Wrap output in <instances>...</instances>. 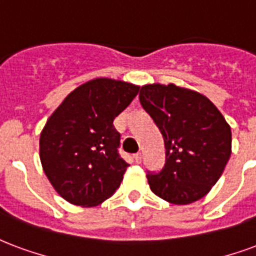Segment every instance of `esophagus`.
Wrapping results in <instances>:
<instances>
[{
    "instance_id": "1",
    "label": "esophagus",
    "mask_w": 256,
    "mask_h": 256,
    "mask_svg": "<svg viewBox=\"0 0 256 256\" xmlns=\"http://www.w3.org/2000/svg\"><path fill=\"white\" fill-rule=\"evenodd\" d=\"M134 160H136L137 164H140V162H142V154H141V153H136V154H134Z\"/></svg>"
}]
</instances>
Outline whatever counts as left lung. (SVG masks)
<instances>
[{"label": "left lung", "mask_w": 256, "mask_h": 256, "mask_svg": "<svg viewBox=\"0 0 256 256\" xmlns=\"http://www.w3.org/2000/svg\"><path fill=\"white\" fill-rule=\"evenodd\" d=\"M140 102L166 145V166L148 174L150 190L170 204L188 205L214 186L232 152L230 126L206 96L175 84H148Z\"/></svg>", "instance_id": "8db88e82"}]
</instances>
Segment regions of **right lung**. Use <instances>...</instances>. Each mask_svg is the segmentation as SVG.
Returning <instances> with one entry per match:
<instances>
[{
	"label": "right lung",
	"instance_id": "1",
	"mask_svg": "<svg viewBox=\"0 0 256 256\" xmlns=\"http://www.w3.org/2000/svg\"><path fill=\"white\" fill-rule=\"evenodd\" d=\"M140 86L94 78L72 90L40 133L39 156L51 186L77 206L100 205L116 191L128 164L119 156L114 119Z\"/></svg>",
	"mask_w": 256,
	"mask_h": 256
}]
</instances>
